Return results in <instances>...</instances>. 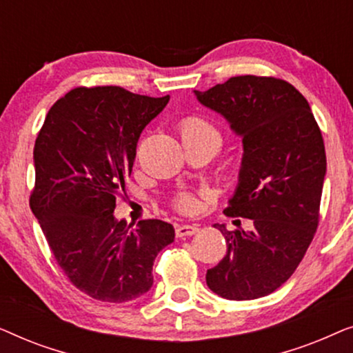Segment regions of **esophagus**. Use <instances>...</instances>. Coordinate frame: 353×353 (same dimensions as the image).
<instances>
[{"mask_svg":"<svg viewBox=\"0 0 353 353\" xmlns=\"http://www.w3.org/2000/svg\"><path fill=\"white\" fill-rule=\"evenodd\" d=\"M199 228L196 225H178L175 228V233L178 238H186V236H192L196 234Z\"/></svg>","mask_w":353,"mask_h":353,"instance_id":"esophagus-1","label":"esophagus"}]
</instances>
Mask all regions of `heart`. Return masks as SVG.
I'll return each mask as SVG.
<instances>
[{
    "mask_svg": "<svg viewBox=\"0 0 353 353\" xmlns=\"http://www.w3.org/2000/svg\"><path fill=\"white\" fill-rule=\"evenodd\" d=\"M183 139H199V138H215L220 141V133L212 127L209 122L199 117H188L181 122ZM176 209L185 214H192L197 209L196 197L190 194H181L176 199Z\"/></svg>",
    "mask_w": 353,
    "mask_h": 353,
    "instance_id": "1",
    "label": "heart"
}]
</instances>
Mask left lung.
Instances as JSON below:
<instances>
[{
	"label": "left lung",
	"mask_w": 353,
	"mask_h": 353,
	"mask_svg": "<svg viewBox=\"0 0 353 353\" xmlns=\"http://www.w3.org/2000/svg\"><path fill=\"white\" fill-rule=\"evenodd\" d=\"M194 94L243 139L238 186L225 214L254 223L249 231L214 225L228 250L207 270V286L230 301L268 296L296 272L316 231L326 176L321 132L307 99L273 77H231Z\"/></svg>",
	"instance_id": "left-lung-1"
}]
</instances>
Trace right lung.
<instances>
[{
    "label": "right lung",
    "instance_id": "obj_1",
    "mask_svg": "<svg viewBox=\"0 0 353 353\" xmlns=\"http://www.w3.org/2000/svg\"><path fill=\"white\" fill-rule=\"evenodd\" d=\"M168 99L120 86L75 88L56 101L37 137L32 212L62 272L96 301L122 303L146 294L154 260L175 239L167 221L141 220L132 228L114 215L139 134Z\"/></svg>",
    "mask_w": 353,
    "mask_h": 353
}]
</instances>
